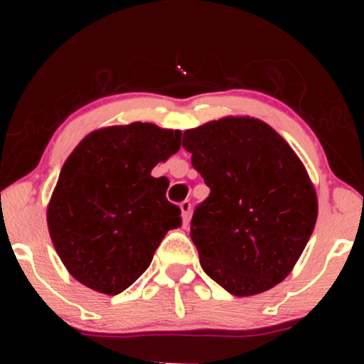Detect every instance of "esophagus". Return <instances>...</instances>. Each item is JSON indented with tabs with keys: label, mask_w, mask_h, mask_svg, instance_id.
<instances>
[{
	"label": "esophagus",
	"mask_w": 364,
	"mask_h": 364,
	"mask_svg": "<svg viewBox=\"0 0 364 364\" xmlns=\"http://www.w3.org/2000/svg\"><path fill=\"white\" fill-rule=\"evenodd\" d=\"M179 207H181V212H183V223L188 224L190 223V217H191V202L185 200V202L179 203Z\"/></svg>",
	"instance_id": "34e87169"
}]
</instances>
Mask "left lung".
<instances>
[{
  "instance_id": "left-lung-1",
  "label": "left lung",
  "mask_w": 364,
  "mask_h": 364,
  "mask_svg": "<svg viewBox=\"0 0 364 364\" xmlns=\"http://www.w3.org/2000/svg\"><path fill=\"white\" fill-rule=\"evenodd\" d=\"M183 147L210 188L190 228L202 269L232 296L272 289L294 269L318 215L303 162L272 127L250 116L186 129Z\"/></svg>"
}]
</instances>
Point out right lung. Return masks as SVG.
<instances>
[{
	"label": "right lung",
	"mask_w": 364,
	"mask_h": 364,
	"mask_svg": "<svg viewBox=\"0 0 364 364\" xmlns=\"http://www.w3.org/2000/svg\"><path fill=\"white\" fill-rule=\"evenodd\" d=\"M179 147V129L135 121L95 129L73 149L46 217L54 250L78 282L119 294L181 225V210L166 198L168 178L150 174Z\"/></svg>",
	"instance_id": "right-lung-1"
}]
</instances>
